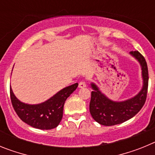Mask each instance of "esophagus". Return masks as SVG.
Here are the masks:
<instances>
[{"instance_id": "esophagus-1", "label": "esophagus", "mask_w": 155, "mask_h": 155, "mask_svg": "<svg viewBox=\"0 0 155 155\" xmlns=\"http://www.w3.org/2000/svg\"><path fill=\"white\" fill-rule=\"evenodd\" d=\"M86 87V82L85 81H81L80 83H79V87L80 88H84V87Z\"/></svg>"}]
</instances>
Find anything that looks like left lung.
Masks as SVG:
<instances>
[{
  "mask_svg": "<svg viewBox=\"0 0 155 155\" xmlns=\"http://www.w3.org/2000/svg\"><path fill=\"white\" fill-rule=\"evenodd\" d=\"M130 55L137 60L141 67L143 87L139 93L130 99L115 102L100 91L98 86L91 83L89 110L92 118L103 126H114L124 123L134 117L143 106L147 98L148 87V69L144 57L138 51H131Z\"/></svg>",
  "mask_w": 155,
  "mask_h": 155,
  "instance_id": "obj_1",
  "label": "left lung"
}]
</instances>
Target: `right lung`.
Wrapping results in <instances>:
<instances>
[{
    "mask_svg": "<svg viewBox=\"0 0 155 155\" xmlns=\"http://www.w3.org/2000/svg\"><path fill=\"white\" fill-rule=\"evenodd\" d=\"M78 86V83L66 87L40 104L29 105L19 101L10 87L11 100L18 117L25 124L39 130H51L61 123L66 99Z\"/></svg>",
    "mask_w": 155,
    "mask_h": 155,
    "instance_id": "obj_1",
    "label": "right lung"
}]
</instances>
